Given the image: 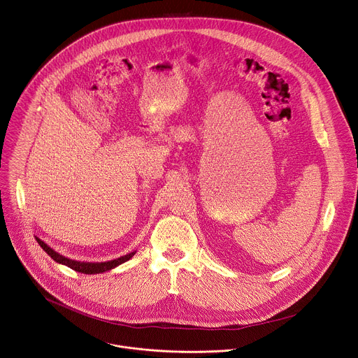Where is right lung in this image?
Masks as SVG:
<instances>
[{"label":"right lung","mask_w":358,"mask_h":358,"mask_svg":"<svg viewBox=\"0 0 358 358\" xmlns=\"http://www.w3.org/2000/svg\"><path fill=\"white\" fill-rule=\"evenodd\" d=\"M36 240L38 241L42 250H45V252L53 259L56 261L57 264H62V265H66L80 273H85V275H96V273H104V272H108L117 266L122 265L123 262L129 261L134 254L136 251H131L123 257L120 258H115V259H111V261H106V262H87V261H77V259H71V258H67L62 254H59L57 251H55L52 247H49L43 240H41L40 238L36 236Z\"/></svg>","instance_id":"add662e5"}]
</instances>
